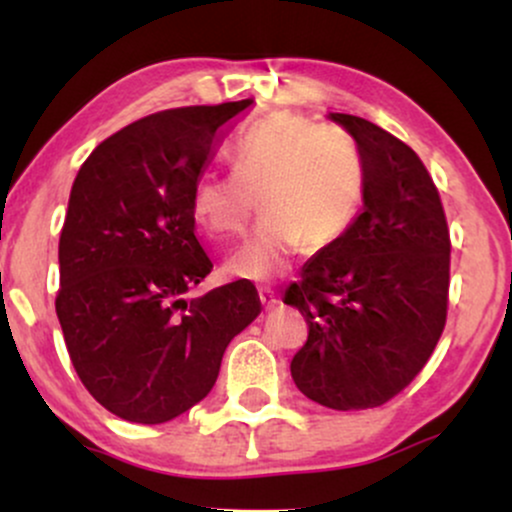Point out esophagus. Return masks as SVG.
<instances>
[{
	"label": "esophagus",
	"mask_w": 512,
	"mask_h": 512,
	"mask_svg": "<svg viewBox=\"0 0 512 512\" xmlns=\"http://www.w3.org/2000/svg\"><path fill=\"white\" fill-rule=\"evenodd\" d=\"M260 301L264 305V310H276V308H279V303H281L279 296H276L272 289H262L260 291Z\"/></svg>",
	"instance_id": "1"
}]
</instances>
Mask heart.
<instances>
[{"mask_svg": "<svg viewBox=\"0 0 512 512\" xmlns=\"http://www.w3.org/2000/svg\"><path fill=\"white\" fill-rule=\"evenodd\" d=\"M228 158L233 175H197L190 211L209 236H231L245 226L250 195H257L264 219L226 260L231 276L276 279L305 245L327 250L354 226L366 173L354 139L339 129L274 113L240 132Z\"/></svg>", "mask_w": 512, "mask_h": 512, "instance_id": "b5f03b06", "label": "heart"}]
</instances>
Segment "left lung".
Segmentation results:
<instances>
[{
    "instance_id": "8db88e82",
    "label": "left lung",
    "mask_w": 512,
    "mask_h": 512,
    "mask_svg": "<svg viewBox=\"0 0 512 512\" xmlns=\"http://www.w3.org/2000/svg\"><path fill=\"white\" fill-rule=\"evenodd\" d=\"M351 134L366 173L349 233L305 262L284 303L301 310L308 342L293 383L322 407H380L419 375L448 315L450 233L421 158L356 115L330 113Z\"/></svg>"
}]
</instances>
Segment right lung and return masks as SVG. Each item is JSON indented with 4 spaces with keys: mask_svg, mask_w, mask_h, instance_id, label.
I'll list each match as a JSON object with an SVG mask.
<instances>
[{
    "mask_svg": "<svg viewBox=\"0 0 512 512\" xmlns=\"http://www.w3.org/2000/svg\"><path fill=\"white\" fill-rule=\"evenodd\" d=\"M252 101L163 110L105 139L76 173L60 236V317L76 375L134 424H166L209 395L231 339L260 315L250 281L187 303L211 272L192 182L221 127Z\"/></svg>",
    "mask_w": 512,
    "mask_h": 512,
    "instance_id": "right-lung-1",
    "label": "right lung"
}]
</instances>
